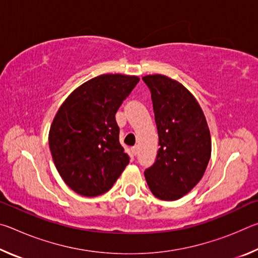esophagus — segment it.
Instances as JSON below:
<instances>
[{
  "instance_id": "esophagus-1",
  "label": "esophagus",
  "mask_w": 258,
  "mask_h": 258,
  "mask_svg": "<svg viewBox=\"0 0 258 258\" xmlns=\"http://www.w3.org/2000/svg\"><path fill=\"white\" fill-rule=\"evenodd\" d=\"M132 154L134 155V156H137V154H138V151H139V148H138V146H134V147H132Z\"/></svg>"
}]
</instances>
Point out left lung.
Instances as JSON below:
<instances>
[{"label": "left lung", "instance_id": "left-lung-1", "mask_svg": "<svg viewBox=\"0 0 258 258\" xmlns=\"http://www.w3.org/2000/svg\"><path fill=\"white\" fill-rule=\"evenodd\" d=\"M142 78L151 91L159 139L146 181L155 197L173 202L204 176L212 154L211 132L199 102L184 85L160 74Z\"/></svg>", "mask_w": 258, "mask_h": 258}]
</instances>
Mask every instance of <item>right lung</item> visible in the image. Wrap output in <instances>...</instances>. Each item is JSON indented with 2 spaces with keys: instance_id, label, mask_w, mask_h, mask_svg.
I'll use <instances>...</instances> for the list:
<instances>
[{
  "instance_id": "obj_1",
  "label": "right lung",
  "mask_w": 258,
  "mask_h": 258,
  "mask_svg": "<svg viewBox=\"0 0 258 258\" xmlns=\"http://www.w3.org/2000/svg\"><path fill=\"white\" fill-rule=\"evenodd\" d=\"M139 81L121 74L91 78L56 111L49 132L50 151L61 178L76 194H104L127 166L115 115Z\"/></svg>"
}]
</instances>
